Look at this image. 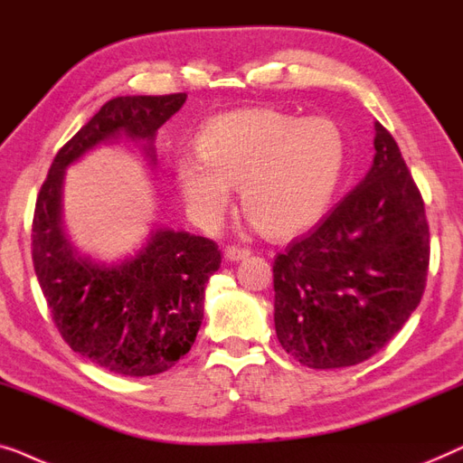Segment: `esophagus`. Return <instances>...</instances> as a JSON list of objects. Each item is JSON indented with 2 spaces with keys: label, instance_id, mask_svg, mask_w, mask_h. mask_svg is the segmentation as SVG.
Wrapping results in <instances>:
<instances>
[{
  "label": "esophagus",
  "instance_id": "obj_1",
  "mask_svg": "<svg viewBox=\"0 0 463 463\" xmlns=\"http://www.w3.org/2000/svg\"><path fill=\"white\" fill-rule=\"evenodd\" d=\"M251 250L250 247H241V245H229L224 250V258L231 260V262H239V260H245L250 256Z\"/></svg>",
  "mask_w": 463,
  "mask_h": 463
}]
</instances>
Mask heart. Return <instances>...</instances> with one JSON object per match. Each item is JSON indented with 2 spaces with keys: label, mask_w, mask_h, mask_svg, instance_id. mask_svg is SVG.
Here are the masks:
<instances>
[{
  "label": "heart",
  "mask_w": 463,
  "mask_h": 463,
  "mask_svg": "<svg viewBox=\"0 0 463 463\" xmlns=\"http://www.w3.org/2000/svg\"><path fill=\"white\" fill-rule=\"evenodd\" d=\"M197 157L174 178L201 224H216L241 188L247 220L270 239L312 229L334 201L346 169L348 138L331 117L260 107L213 117L197 136Z\"/></svg>",
  "instance_id": "obj_1"
}]
</instances>
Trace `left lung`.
Masks as SVG:
<instances>
[{
  "mask_svg": "<svg viewBox=\"0 0 463 463\" xmlns=\"http://www.w3.org/2000/svg\"><path fill=\"white\" fill-rule=\"evenodd\" d=\"M369 174L327 216L277 253L275 327L306 367L359 364L382 350L426 289L430 229L401 148L375 123Z\"/></svg>",
  "mask_w": 463,
  "mask_h": 463,
  "instance_id": "obj_1",
  "label": "left lung"
}]
</instances>
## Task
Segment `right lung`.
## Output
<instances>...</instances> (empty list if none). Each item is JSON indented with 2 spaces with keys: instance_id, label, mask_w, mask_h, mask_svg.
Segmentation results:
<instances>
[{
  "instance_id": "1",
  "label": "right lung",
  "mask_w": 463,
  "mask_h": 463,
  "mask_svg": "<svg viewBox=\"0 0 463 463\" xmlns=\"http://www.w3.org/2000/svg\"><path fill=\"white\" fill-rule=\"evenodd\" d=\"M186 94L117 96L56 153L39 188L31 229L35 275L52 321L75 353L119 375L164 373L203 321L205 283L220 269L216 241L157 231L138 256L100 266L77 256L61 229L64 167L104 140L153 142ZM153 157V146L148 145Z\"/></svg>"
}]
</instances>
